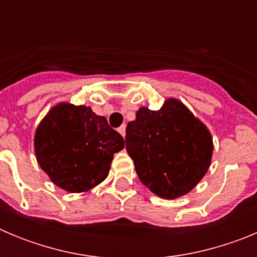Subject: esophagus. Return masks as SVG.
I'll use <instances>...</instances> for the list:
<instances>
[{
    "mask_svg": "<svg viewBox=\"0 0 257 257\" xmlns=\"http://www.w3.org/2000/svg\"><path fill=\"white\" fill-rule=\"evenodd\" d=\"M118 133L121 134V135L124 138V135H126V126H124V124H122V126L118 128Z\"/></svg>",
    "mask_w": 257,
    "mask_h": 257,
    "instance_id": "1",
    "label": "esophagus"
}]
</instances>
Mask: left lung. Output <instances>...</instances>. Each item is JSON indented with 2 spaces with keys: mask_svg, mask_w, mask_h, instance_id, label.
<instances>
[{
  "mask_svg": "<svg viewBox=\"0 0 257 257\" xmlns=\"http://www.w3.org/2000/svg\"><path fill=\"white\" fill-rule=\"evenodd\" d=\"M126 149L140 181L156 196L174 199L201 181L212 158V136L178 99L158 110L147 106L126 127Z\"/></svg>",
  "mask_w": 257,
  "mask_h": 257,
  "instance_id": "1",
  "label": "left lung"
}]
</instances>
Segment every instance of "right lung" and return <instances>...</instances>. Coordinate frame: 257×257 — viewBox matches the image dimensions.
<instances>
[{
	"mask_svg": "<svg viewBox=\"0 0 257 257\" xmlns=\"http://www.w3.org/2000/svg\"><path fill=\"white\" fill-rule=\"evenodd\" d=\"M124 148L119 134L90 106L59 103L38 124L35 153L55 185L70 193L105 180L113 156Z\"/></svg>",
	"mask_w": 257,
	"mask_h": 257,
	"instance_id": "1",
	"label": "right lung"
}]
</instances>
